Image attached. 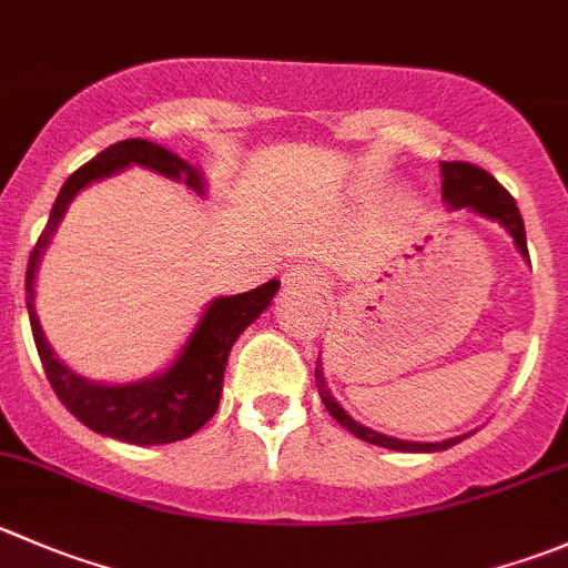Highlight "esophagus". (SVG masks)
<instances>
[{
	"label": "esophagus",
	"instance_id": "34e87169",
	"mask_svg": "<svg viewBox=\"0 0 568 568\" xmlns=\"http://www.w3.org/2000/svg\"><path fill=\"white\" fill-rule=\"evenodd\" d=\"M285 285L294 291H324V277L311 266H294L285 272Z\"/></svg>",
	"mask_w": 568,
	"mask_h": 568
}]
</instances>
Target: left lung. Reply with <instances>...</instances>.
Wrapping results in <instances>:
<instances>
[{
    "instance_id": "1",
    "label": "left lung",
    "mask_w": 568,
    "mask_h": 568,
    "mask_svg": "<svg viewBox=\"0 0 568 568\" xmlns=\"http://www.w3.org/2000/svg\"><path fill=\"white\" fill-rule=\"evenodd\" d=\"M442 200L447 202L449 211H471L477 216L488 219V222H497L499 227H505V233L514 239L516 250L521 252V257L527 255V235H525V222H521V213L516 207V200L483 169L471 166V163H442ZM316 388L318 396H322L324 407H327L329 416L346 427L352 436H357L361 442L374 444V447H385V449H396V453H442V449L455 447V444L464 442L466 436H455L447 438V442H402V438L385 436V433L372 430L366 424L355 422L344 407L335 402V396L329 394L327 383H324V368H322V355L316 361Z\"/></svg>"
}]
</instances>
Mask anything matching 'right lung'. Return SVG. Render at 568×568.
I'll use <instances>...</instances> for the list:
<instances>
[{
    "label": "right lung",
    "mask_w": 568,
    "mask_h": 568,
    "mask_svg": "<svg viewBox=\"0 0 568 568\" xmlns=\"http://www.w3.org/2000/svg\"><path fill=\"white\" fill-rule=\"evenodd\" d=\"M130 166L150 169L163 174L174 183H185L196 196L207 194V183L202 169L191 166L180 155L161 144H152L146 138H126L119 144L99 152L93 161L77 169L60 189L54 200L49 222L38 239L36 250L27 266V311H30L32 338H36L38 355H41L47 379L52 383L58 399L80 418L85 427H91L99 436L115 438L138 447H155V444H174L194 436L200 427H205L216 413L222 399L224 368L227 357L239 335L272 305L274 294L280 288V280L257 285L246 294L216 296L205 313L196 322L194 333L183 344L172 363L163 372L152 377L132 379V383H93L82 377L74 368L65 366L43 335L41 322L36 311V274L41 266V257L47 246L52 244L71 200L80 194L85 185L108 180L113 174L124 172Z\"/></svg>",
    "instance_id": "add662e5"
}]
</instances>
